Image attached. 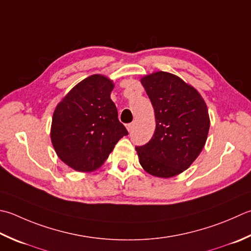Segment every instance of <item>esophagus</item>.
<instances>
[{"label": "esophagus", "instance_id": "esophagus-1", "mask_svg": "<svg viewBox=\"0 0 251 251\" xmlns=\"http://www.w3.org/2000/svg\"><path fill=\"white\" fill-rule=\"evenodd\" d=\"M126 127H127V130H128L129 132H131L132 128H134V123H129V124L126 125Z\"/></svg>", "mask_w": 251, "mask_h": 251}]
</instances>
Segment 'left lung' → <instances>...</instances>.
I'll return each instance as SVG.
<instances>
[{
  "label": "left lung",
  "instance_id": "8db88e82",
  "mask_svg": "<svg viewBox=\"0 0 251 251\" xmlns=\"http://www.w3.org/2000/svg\"><path fill=\"white\" fill-rule=\"evenodd\" d=\"M153 106L155 130L144 146H137L146 172L168 178L188 169L204 147L210 120L198 91L170 73L158 72L141 79Z\"/></svg>",
  "mask_w": 251,
  "mask_h": 251
}]
</instances>
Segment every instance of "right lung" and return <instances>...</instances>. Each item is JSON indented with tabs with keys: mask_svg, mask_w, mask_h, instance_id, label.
Segmentation results:
<instances>
[{
	"mask_svg": "<svg viewBox=\"0 0 251 251\" xmlns=\"http://www.w3.org/2000/svg\"><path fill=\"white\" fill-rule=\"evenodd\" d=\"M113 83L92 75L80 81L54 111L51 139L64 163L91 172L104 163L122 137L128 135L111 100Z\"/></svg>",
	"mask_w": 251,
	"mask_h": 251,
	"instance_id": "add662e5",
	"label": "right lung"
}]
</instances>
